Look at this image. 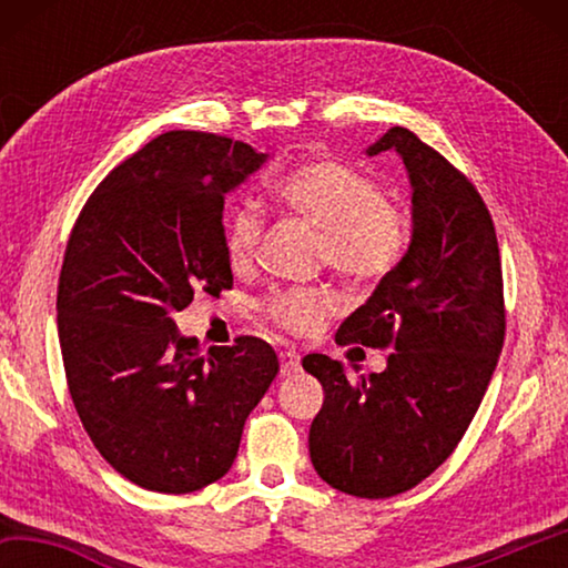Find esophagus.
Here are the masks:
<instances>
[{
    "mask_svg": "<svg viewBox=\"0 0 568 568\" xmlns=\"http://www.w3.org/2000/svg\"><path fill=\"white\" fill-rule=\"evenodd\" d=\"M295 371H301V355L295 351H281V376H293Z\"/></svg>",
    "mask_w": 568,
    "mask_h": 568,
    "instance_id": "1",
    "label": "esophagus"
}]
</instances>
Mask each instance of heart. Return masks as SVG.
Listing matches in <instances>:
<instances>
[{
	"label": "heart",
	"instance_id": "obj_1",
	"mask_svg": "<svg viewBox=\"0 0 568 568\" xmlns=\"http://www.w3.org/2000/svg\"><path fill=\"white\" fill-rule=\"evenodd\" d=\"M275 197L285 210L321 230V261L351 281H381L406 255L408 220L383 200L381 187L343 162H305L277 180ZM263 223L253 207H235L225 223V250L233 267H247L257 253ZM328 295L291 291L275 295L267 313L293 333L318 328Z\"/></svg>",
	"mask_w": 568,
	"mask_h": 568
}]
</instances>
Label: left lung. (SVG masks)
Here are the masks:
<instances>
[{
  "label": "left lung",
  "mask_w": 568,
  "mask_h": 568,
  "mask_svg": "<svg viewBox=\"0 0 568 568\" xmlns=\"http://www.w3.org/2000/svg\"><path fill=\"white\" fill-rule=\"evenodd\" d=\"M393 150L410 182V243L335 341L390 348L386 368L348 381L341 361L303 358L321 381L311 460L325 484L358 498L418 486L454 454L504 348V281L494 220L476 187L406 128L365 150Z\"/></svg>",
  "instance_id": "obj_1"
}]
</instances>
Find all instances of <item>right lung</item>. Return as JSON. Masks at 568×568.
<instances>
[{
	"label": "right lung",
	"instance_id": "add662e5",
	"mask_svg": "<svg viewBox=\"0 0 568 568\" xmlns=\"http://www.w3.org/2000/svg\"><path fill=\"white\" fill-rule=\"evenodd\" d=\"M271 155L207 132H165L114 168L72 227L57 287L67 386L104 460L158 494L223 478L277 376L261 338L203 353L178 331L195 293L233 285L223 207Z\"/></svg>",
	"mask_w": 568,
	"mask_h": 568
}]
</instances>
